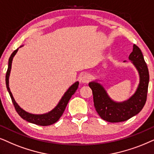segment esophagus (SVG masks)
I'll use <instances>...</instances> for the list:
<instances>
[{"mask_svg":"<svg viewBox=\"0 0 154 154\" xmlns=\"http://www.w3.org/2000/svg\"><path fill=\"white\" fill-rule=\"evenodd\" d=\"M91 75L89 74H85L82 76L81 77V82L82 83H88L89 81L91 80Z\"/></svg>","mask_w":154,"mask_h":154,"instance_id":"obj_1","label":"esophagus"}]
</instances>
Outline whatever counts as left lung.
Wrapping results in <instances>:
<instances>
[{
  "label": "left lung",
  "instance_id": "1",
  "mask_svg": "<svg viewBox=\"0 0 154 154\" xmlns=\"http://www.w3.org/2000/svg\"><path fill=\"white\" fill-rule=\"evenodd\" d=\"M129 59L137 68L139 84L137 91L128 100L116 102L112 100L106 91L97 82H91L89 86L92 90L95 109L100 117L109 122H121L129 119L141 112L146 102L149 73L143 54L139 48L134 45Z\"/></svg>",
  "mask_w": 154,
  "mask_h": 154
}]
</instances>
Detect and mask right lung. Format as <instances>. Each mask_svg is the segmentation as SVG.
Returning a JSON list of instances; mask_svg holds the SVG:
<instances>
[{"label": "right lung", "instance_id": "add662e5", "mask_svg": "<svg viewBox=\"0 0 154 154\" xmlns=\"http://www.w3.org/2000/svg\"><path fill=\"white\" fill-rule=\"evenodd\" d=\"M22 46H20L21 48ZM18 48L17 50H15L14 52L11 54V57H10L8 60V70L6 72V75H5V84H6V87L8 91L10 96H11V100H12L13 104L14 105L15 110L17 112V114L20 115V116L23 119H25L27 122H30V123L37 124V125L40 126H49L51 124H53L57 122L59 119L61 117V116L63 115L64 111H65L66 106L69 102V100L72 97V96L75 94V92L78 88L79 86V82H76L75 83H74L72 86L67 89V91L64 94V95L62 97V99L58 103L57 106L54 107L52 111H50L48 113L43 114H30L25 112V110H23L22 108L20 107L18 104H17L15 102L14 98H13L12 93H11V89L9 88V76L10 73H11V66H12V61L13 59V57L15 55V54L17 53Z\"/></svg>", "mask_w": 154, "mask_h": 154}]
</instances>
